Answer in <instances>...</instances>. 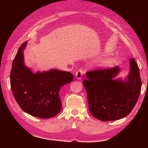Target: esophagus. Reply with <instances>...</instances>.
<instances>
[{"mask_svg":"<svg viewBox=\"0 0 148 148\" xmlns=\"http://www.w3.org/2000/svg\"><path fill=\"white\" fill-rule=\"evenodd\" d=\"M82 75H83V71L81 69H79L77 72H76L75 74V77H77V79H81L82 77Z\"/></svg>","mask_w":148,"mask_h":148,"instance_id":"34e87169","label":"esophagus"}]
</instances>
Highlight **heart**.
Listing matches in <instances>:
<instances>
[{
	"instance_id": "obj_1",
	"label": "heart",
	"mask_w": 148,
	"mask_h": 148,
	"mask_svg": "<svg viewBox=\"0 0 148 148\" xmlns=\"http://www.w3.org/2000/svg\"><path fill=\"white\" fill-rule=\"evenodd\" d=\"M114 61L115 60L114 59H113V58H111V57L106 58V59H104L101 62V65L103 66H109L112 65Z\"/></svg>"
}]
</instances>
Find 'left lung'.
<instances>
[{
    "instance_id": "left-lung-1",
    "label": "left lung",
    "mask_w": 148,
    "mask_h": 148,
    "mask_svg": "<svg viewBox=\"0 0 148 148\" xmlns=\"http://www.w3.org/2000/svg\"><path fill=\"white\" fill-rule=\"evenodd\" d=\"M130 61V71L123 80L114 79L120 71L118 66L88 71L83 83L86 89L89 110L97 119L117 120L126 117L133 109L140 96L141 80L138 66L134 59Z\"/></svg>"
}]
</instances>
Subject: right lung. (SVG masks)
<instances>
[{
    "instance_id": "obj_1",
    "label": "right lung",
    "mask_w": 148,
    "mask_h": 148,
    "mask_svg": "<svg viewBox=\"0 0 148 148\" xmlns=\"http://www.w3.org/2000/svg\"><path fill=\"white\" fill-rule=\"evenodd\" d=\"M26 44L27 41L21 44L13 61L12 91L18 104L25 112L39 118H52L62 109L59 95L60 88L72 82L73 75L57 69L32 73L24 64L23 50Z\"/></svg>"
}]
</instances>
